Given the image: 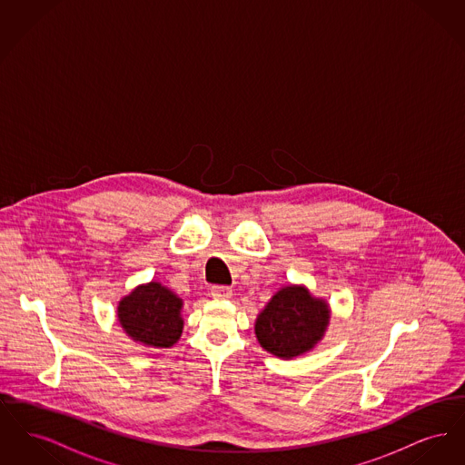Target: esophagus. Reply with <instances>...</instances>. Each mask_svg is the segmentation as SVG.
<instances>
[{"label": "esophagus", "mask_w": 465, "mask_h": 465, "mask_svg": "<svg viewBox=\"0 0 465 465\" xmlns=\"http://www.w3.org/2000/svg\"><path fill=\"white\" fill-rule=\"evenodd\" d=\"M211 296L216 298V300H226V298L232 296V289L228 286H213Z\"/></svg>", "instance_id": "esophagus-1"}]
</instances>
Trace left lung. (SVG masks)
<instances>
[{"label":"left lung","mask_w":465,"mask_h":465,"mask_svg":"<svg viewBox=\"0 0 465 465\" xmlns=\"http://www.w3.org/2000/svg\"><path fill=\"white\" fill-rule=\"evenodd\" d=\"M330 324V307L303 286L277 291L258 315L254 331L266 352L292 359L312 351Z\"/></svg>","instance_id":"obj_1"}]
</instances>
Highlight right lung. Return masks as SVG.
<instances>
[{"mask_svg": "<svg viewBox=\"0 0 465 465\" xmlns=\"http://www.w3.org/2000/svg\"><path fill=\"white\" fill-rule=\"evenodd\" d=\"M183 300L160 282L134 289L118 303V321L134 341L169 349L183 332Z\"/></svg>", "mask_w": 465, "mask_h": 465, "instance_id": "add662e5", "label": "right lung"}]
</instances>
